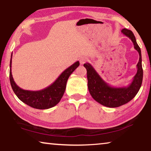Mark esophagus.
<instances>
[{
	"label": "esophagus",
	"instance_id": "34e87169",
	"mask_svg": "<svg viewBox=\"0 0 151 151\" xmlns=\"http://www.w3.org/2000/svg\"><path fill=\"white\" fill-rule=\"evenodd\" d=\"M87 61H88V59H87L86 57H81L80 59H79V61H80L81 64H84V63H86Z\"/></svg>",
	"mask_w": 151,
	"mask_h": 151
}]
</instances>
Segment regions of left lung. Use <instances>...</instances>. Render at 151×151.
Segmentation results:
<instances>
[{
    "mask_svg": "<svg viewBox=\"0 0 151 151\" xmlns=\"http://www.w3.org/2000/svg\"><path fill=\"white\" fill-rule=\"evenodd\" d=\"M121 32L132 41L134 48L139 55L137 64V73L128 86H111L101 77L90 63H86L83 65L87 70L88 86L91 96L98 103L107 107H118L131 101L139 90L143 78L141 50L137 44L135 37L129 29H123Z\"/></svg>",
    "mask_w": 151,
    "mask_h": 151,
    "instance_id": "1",
    "label": "left lung"
}]
</instances>
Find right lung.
Here are the masks:
<instances>
[{
	"label": "right lung",
	"mask_w": 151,
	"mask_h": 151,
	"mask_svg": "<svg viewBox=\"0 0 151 151\" xmlns=\"http://www.w3.org/2000/svg\"><path fill=\"white\" fill-rule=\"evenodd\" d=\"M12 54L9 65V80L13 91L21 101L38 109H49L59 103L65 92L69 76L79 65V61H76L65 69L50 86L41 90L30 91L23 90L15 83L12 73Z\"/></svg>",
	"instance_id": "right-lung-1"
}]
</instances>
